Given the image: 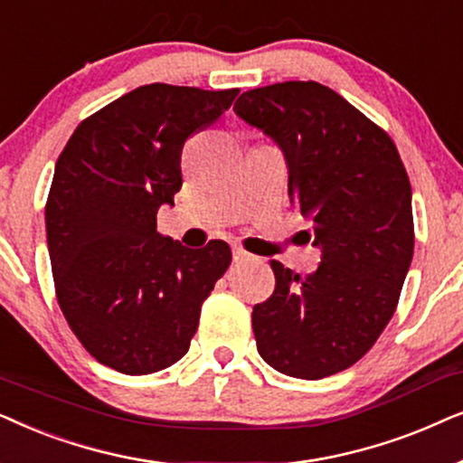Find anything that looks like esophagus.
<instances>
[{
    "instance_id": "34e87169",
    "label": "esophagus",
    "mask_w": 463,
    "mask_h": 463,
    "mask_svg": "<svg viewBox=\"0 0 463 463\" xmlns=\"http://www.w3.org/2000/svg\"><path fill=\"white\" fill-rule=\"evenodd\" d=\"M232 258H235V262H245V260H251V254H248V251L241 250V248H235L232 250Z\"/></svg>"
}]
</instances>
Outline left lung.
Returning <instances> with one entry per match:
<instances>
[{"mask_svg":"<svg viewBox=\"0 0 463 463\" xmlns=\"http://www.w3.org/2000/svg\"><path fill=\"white\" fill-rule=\"evenodd\" d=\"M235 112L281 147L289 201L322 250L307 277L270 260L275 292L251 311L258 354L288 377H330L396 311L415 248L409 175L390 135L319 82L251 89Z\"/></svg>","mask_w":463,"mask_h":463,"instance_id":"1","label":"left lung"}]
</instances>
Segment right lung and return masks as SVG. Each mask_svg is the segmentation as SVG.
<instances>
[{"mask_svg":"<svg viewBox=\"0 0 463 463\" xmlns=\"http://www.w3.org/2000/svg\"><path fill=\"white\" fill-rule=\"evenodd\" d=\"M239 89L146 84L78 125L54 167L46 239L61 311L97 362L150 374L186 355L231 248L156 231L182 188V150Z\"/></svg>","mask_w":463,"mask_h":463,"instance_id":"right-lung-1","label":"right lung"}]
</instances>
